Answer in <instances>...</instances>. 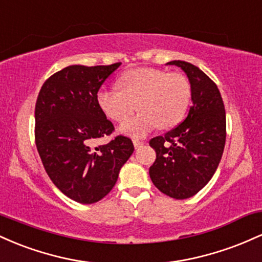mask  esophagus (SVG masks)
I'll use <instances>...</instances> for the list:
<instances>
[{
    "label": "esophagus",
    "mask_w": 262,
    "mask_h": 262,
    "mask_svg": "<svg viewBox=\"0 0 262 262\" xmlns=\"http://www.w3.org/2000/svg\"><path fill=\"white\" fill-rule=\"evenodd\" d=\"M133 144H134L135 149H139V148H141V145H144V141H141L139 139H133Z\"/></svg>",
    "instance_id": "esophagus-1"
}]
</instances>
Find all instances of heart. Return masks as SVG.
Wrapping results in <instances>:
<instances>
[{
    "label": "heart",
    "mask_w": 262,
    "mask_h": 262,
    "mask_svg": "<svg viewBox=\"0 0 262 262\" xmlns=\"http://www.w3.org/2000/svg\"><path fill=\"white\" fill-rule=\"evenodd\" d=\"M117 85L119 90L101 89L97 103L102 112L117 123L125 122L135 108L139 110L140 113L122 127L123 132L135 137L145 135L155 127H175L181 122L191 100L187 77L161 69H133L123 74Z\"/></svg>",
    "instance_id": "heart-1"
}]
</instances>
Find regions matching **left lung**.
Here are the masks:
<instances>
[{"label": "left lung", "instance_id": "8db88e82", "mask_svg": "<svg viewBox=\"0 0 262 262\" xmlns=\"http://www.w3.org/2000/svg\"><path fill=\"white\" fill-rule=\"evenodd\" d=\"M191 82L192 106L183 122L149 145L156 159L149 175L166 196L185 200L200 192L214 175L224 151L227 119L217 85L197 66L175 60Z\"/></svg>", "mask_w": 262, "mask_h": 262}]
</instances>
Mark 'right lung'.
I'll return each mask as SVG.
<instances>
[{
    "label": "right lung",
    "mask_w": 262,
    "mask_h": 262,
    "mask_svg": "<svg viewBox=\"0 0 262 262\" xmlns=\"http://www.w3.org/2000/svg\"><path fill=\"white\" fill-rule=\"evenodd\" d=\"M119 65L68 66L45 81L35 103V145L44 169L65 196L82 204L110 193L134 151L124 135L95 146L96 139L114 132L97 92Z\"/></svg>",
    "instance_id": "1"
}]
</instances>
